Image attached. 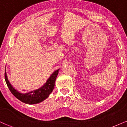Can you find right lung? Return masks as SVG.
<instances>
[{
    "label": "right lung",
    "mask_w": 127,
    "mask_h": 127,
    "mask_svg": "<svg viewBox=\"0 0 127 127\" xmlns=\"http://www.w3.org/2000/svg\"><path fill=\"white\" fill-rule=\"evenodd\" d=\"M59 70L60 69H58L54 72L53 73L48 79L46 83L42 87L32 91H28V90L27 91L24 90V92L21 93L18 90H16L10 84L6 72L5 73V81L11 93L16 98L26 104H37V103H40L46 98H47L49 97V94L53 91L55 86V80H56L57 76L59 73Z\"/></svg>",
    "instance_id": "obj_1"
}]
</instances>
